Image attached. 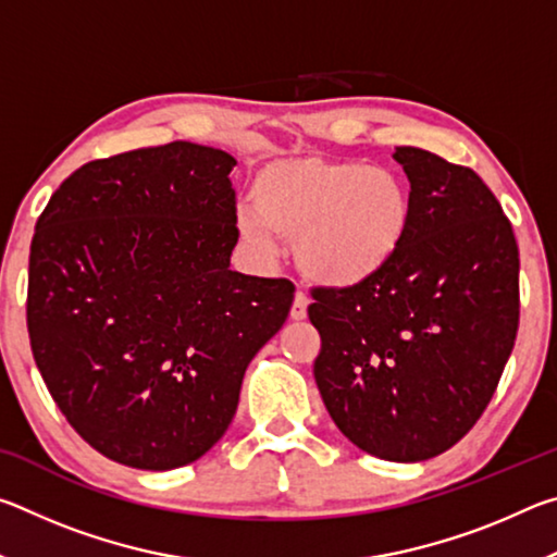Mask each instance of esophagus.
Returning a JSON list of instances; mask_svg holds the SVG:
<instances>
[{
    "label": "esophagus",
    "instance_id": "obj_1",
    "mask_svg": "<svg viewBox=\"0 0 557 557\" xmlns=\"http://www.w3.org/2000/svg\"><path fill=\"white\" fill-rule=\"evenodd\" d=\"M307 307H309V299L305 292H297L295 301H292V309H289V317L295 319V322H301V319H307Z\"/></svg>",
    "mask_w": 557,
    "mask_h": 557
}]
</instances>
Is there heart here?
I'll return each instance as SVG.
<instances>
[{
  "label": "heart",
  "mask_w": 557,
  "mask_h": 557,
  "mask_svg": "<svg viewBox=\"0 0 557 557\" xmlns=\"http://www.w3.org/2000/svg\"><path fill=\"white\" fill-rule=\"evenodd\" d=\"M250 199L252 209L238 213L240 238L265 256L275 250V235L295 240L301 275L329 289L383 275L414 219L405 178L358 159H275L252 178Z\"/></svg>",
  "instance_id": "1"
}]
</instances>
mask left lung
<instances>
[{
    "label": "left lung",
    "instance_id": "left-lung-1",
    "mask_svg": "<svg viewBox=\"0 0 557 557\" xmlns=\"http://www.w3.org/2000/svg\"><path fill=\"white\" fill-rule=\"evenodd\" d=\"M414 219L393 265L354 289H314V381L366 455L425 461L474 428L518 332V245L471 169L418 147L393 154Z\"/></svg>",
    "mask_w": 557,
    "mask_h": 557
}]
</instances>
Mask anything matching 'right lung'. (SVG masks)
Instances as JSON below:
<instances>
[{"label": "right lung", "mask_w": 557, "mask_h": 557, "mask_svg": "<svg viewBox=\"0 0 557 557\" xmlns=\"http://www.w3.org/2000/svg\"><path fill=\"white\" fill-rule=\"evenodd\" d=\"M235 159L169 143L88 162L32 240V351L73 430L125 467L203 457L248 363L289 314V280L231 270Z\"/></svg>", "instance_id": "obj_1"}]
</instances>
